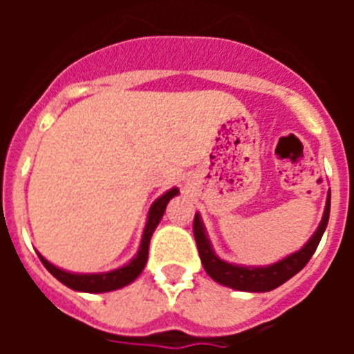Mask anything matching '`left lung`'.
<instances>
[{
	"label": "left lung",
	"mask_w": 354,
	"mask_h": 354,
	"mask_svg": "<svg viewBox=\"0 0 354 354\" xmlns=\"http://www.w3.org/2000/svg\"><path fill=\"white\" fill-rule=\"evenodd\" d=\"M330 200L331 193H328L326 207H324L323 220L319 223L317 230L314 236L308 239L305 246L299 252L290 253L289 257L282 259L280 262H274L266 268H245V266H236L230 262L221 261L220 257H216V253L212 252V246L209 243V237L205 234V228L200 214H195V221H193V234H195L196 248H198L200 261L204 264V270L214 282L227 286L230 289L236 290H248V292H268V290L277 289L278 286L286 283L289 278L299 273L306 266V262L310 261L314 255L315 248H317L319 241L323 237L324 230H326L328 220H330Z\"/></svg>",
	"instance_id": "left-lung-1"
}]
</instances>
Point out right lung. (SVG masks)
I'll use <instances>...</instances> for the list:
<instances>
[{
  "mask_svg": "<svg viewBox=\"0 0 354 354\" xmlns=\"http://www.w3.org/2000/svg\"><path fill=\"white\" fill-rule=\"evenodd\" d=\"M175 195H179V189L174 187L170 192H167L162 196H159L156 200L152 207H150L149 216H147V225L145 230H143L142 243H140V250L136 253V257L129 262V264L122 266L118 270L108 271V273H92V274H77V273H68V271L60 270L53 266L51 262L46 261L39 253V259L46 270L56 278L60 280L64 286L71 287L74 290H81V292H109V290H117L120 287L129 286L131 282H134L136 278L140 277V273L143 271L147 264V259H149V245H150V237L154 234L156 227L161 221L162 214H165V209H167V204L174 198Z\"/></svg>",
  "mask_w": 354,
  "mask_h": 354,
  "instance_id": "add662e5",
  "label": "right lung"
}]
</instances>
